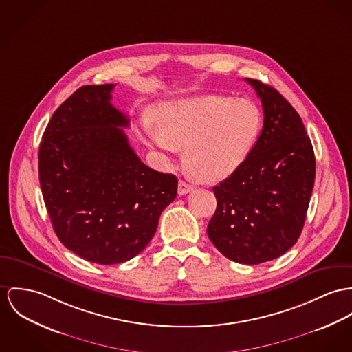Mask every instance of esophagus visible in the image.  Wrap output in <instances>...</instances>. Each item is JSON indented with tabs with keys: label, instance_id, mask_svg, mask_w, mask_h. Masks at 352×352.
Segmentation results:
<instances>
[{
	"label": "esophagus",
	"instance_id": "obj_1",
	"mask_svg": "<svg viewBox=\"0 0 352 352\" xmlns=\"http://www.w3.org/2000/svg\"><path fill=\"white\" fill-rule=\"evenodd\" d=\"M192 186L189 185L188 182H185V181H179V184H178V194L179 195H185V194H189L190 191H192Z\"/></svg>",
	"mask_w": 352,
	"mask_h": 352
}]
</instances>
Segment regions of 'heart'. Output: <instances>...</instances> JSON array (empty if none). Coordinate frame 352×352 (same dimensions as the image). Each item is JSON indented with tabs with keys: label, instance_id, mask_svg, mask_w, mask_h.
I'll use <instances>...</instances> for the list:
<instances>
[{
	"label": "heart",
	"instance_id": "1",
	"mask_svg": "<svg viewBox=\"0 0 352 352\" xmlns=\"http://www.w3.org/2000/svg\"><path fill=\"white\" fill-rule=\"evenodd\" d=\"M151 142L168 154L185 148L190 171L205 181L234 174L248 160L261 129V113L246 99L206 95L164 102Z\"/></svg>",
	"mask_w": 352,
	"mask_h": 352
}]
</instances>
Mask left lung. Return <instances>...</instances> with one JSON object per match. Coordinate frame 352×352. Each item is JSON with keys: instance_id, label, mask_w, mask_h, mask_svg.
<instances>
[{"instance_id": "8db88e82", "label": "left lung", "mask_w": 352, "mask_h": 352, "mask_svg": "<svg viewBox=\"0 0 352 352\" xmlns=\"http://www.w3.org/2000/svg\"><path fill=\"white\" fill-rule=\"evenodd\" d=\"M248 81L264 124L243 166L213 188L208 236L229 260L256 265L280 257L300 237L315 182V154L296 109L271 85Z\"/></svg>"}]
</instances>
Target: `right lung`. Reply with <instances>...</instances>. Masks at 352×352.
<instances>
[{"label": "right lung", "mask_w": 352, "mask_h": 352, "mask_svg": "<svg viewBox=\"0 0 352 352\" xmlns=\"http://www.w3.org/2000/svg\"><path fill=\"white\" fill-rule=\"evenodd\" d=\"M115 84L82 85L50 120L38 150V179L54 233L79 257L112 265L151 241L178 179L146 166L111 104Z\"/></svg>", "instance_id": "1"}]
</instances>
